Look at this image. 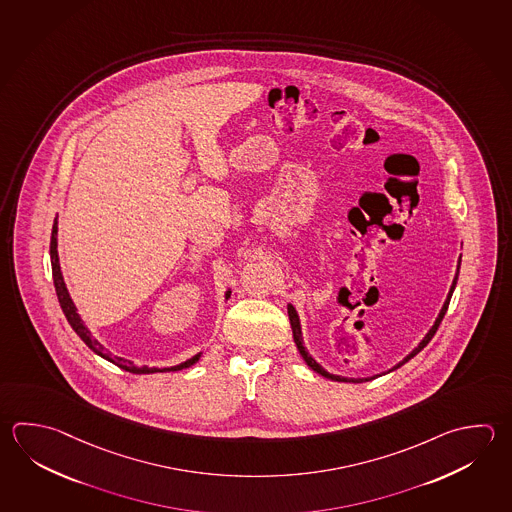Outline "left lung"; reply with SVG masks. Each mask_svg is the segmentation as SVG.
Returning a JSON list of instances; mask_svg holds the SVG:
<instances>
[{
    "label": "left lung",
    "mask_w": 512,
    "mask_h": 512,
    "mask_svg": "<svg viewBox=\"0 0 512 512\" xmlns=\"http://www.w3.org/2000/svg\"><path fill=\"white\" fill-rule=\"evenodd\" d=\"M460 262H462V259L458 261V273H460ZM458 273H456V277H454L453 280V286H451V291H449V295H447V300H445L444 308H442V311H440V315H438V319H436V322H434L433 328L429 329V333L425 335L424 340L418 344V348L413 349L407 357L402 360V362H398L393 369H389L387 373H391V371H395V369H398L400 366H404L405 362H409L411 358L415 357V355H418L422 349L431 342V338L434 337V333H436V329L440 328V322L444 320L445 311H447V308H449V302H451V297H453V291L454 286H456V280H458ZM288 315H290V322H291V329H293V338H295V344H297V348H299L300 355H302V358L306 360V364H308L315 373H319V375H322V377L329 378V380H337V382H355V384H360V382H367V380H373V378L382 377V375H377V377H371V378H344V377H337V375H331V373H328L326 369H322V367L313 360V358L309 357L308 351H306V348H304V344H302V335H300V324H299V317H297V311H295V308L291 306V304H288Z\"/></svg>",
    "instance_id": "8db88e82"
}]
</instances>
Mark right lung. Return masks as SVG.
<instances>
[{
  "mask_svg": "<svg viewBox=\"0 0 512 512\" xmlns=\"http://www.w3.org/2000/svg\"><path fill=\"white\" fill-rule=\"evenodd\" d=\"M56 235H58V222H54V226H52V237H50V262H52V277H54V288H56V295H58L59 306L63 309V313H65V317H67L68 324L72 326V329L78 333L81 340L87 344L88 348L92 349L94 353H97L99 357L105 358L108 362H112V364H116V366L121 367V369H125L128 373H137V375H148V373H164V371H179V369H184V367L193 366L201 355H195V357L190 358V360H186L183 364H179V366L172 367H163V369H157V367H135L134 362H130V360H125V358L112 357L110 353L105 351V348L97 342L96 338L90 335V331L85 328V324H83V320L79 319L78 311H76V306H74V302L72 299L68 297L67 286H65V282H63V275H61V268H59V259H58V239H56ZM226 297H230V291L226 293Z\"/></svg>",
  "mask_w": 512,
  "mask_h": 512,
  "instance_id": "1",
  "label": "right lung"
}]
</instances>
